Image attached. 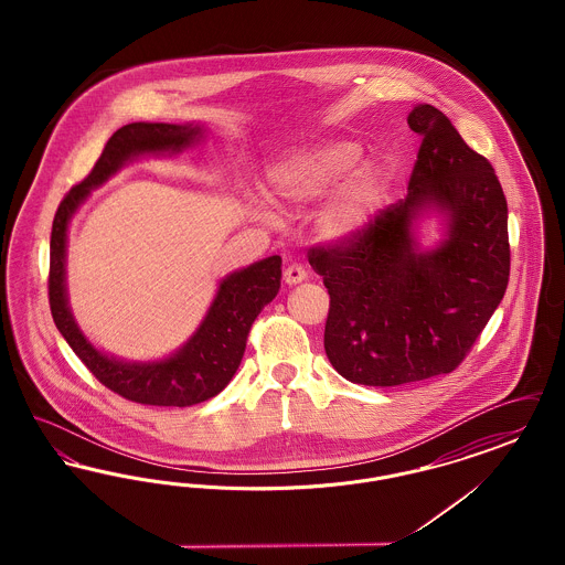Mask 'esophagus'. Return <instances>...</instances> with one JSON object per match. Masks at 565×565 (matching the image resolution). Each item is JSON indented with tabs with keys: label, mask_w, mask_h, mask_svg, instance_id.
<instances>
[{
	"label": "esophagus",
	"mask_w": 565,
	"mask_h": 565,
	"mask_svg": "<svg viewBox=\"0 0 565 565\" xmlns=\"http://www.w3.org/2000/svg\"><path fill=\"white\" fill-rule=\"evenodd\" d=\"M305 279H307V270L302 269L300 265H290V267H286V270H284V281L288 286H296V284L305 281Z\"/></svg>",
	"instance_id": "1"
}]
</instances>
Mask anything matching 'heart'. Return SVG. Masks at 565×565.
<instances>
[{
  "label": "heart",
  "mask_w": 565,
  "mask_h": 565,
  "mask_svg": "<svg viewBox=\"0 0 565 565\" xmlns=\"http://www.w3.org/2000/svg\"><path fill=\"white\" fill-rule=\"evenodd\" d=\"M362 159V148L348 139L290 150L273 162L267 184L273 199L288 212L316 207L328 194L318 215V231L328 242H343L366 231L381 212L392 171L387 164ZM256 217L275 222V214L263 201H252Z\"/></svg>",
  "instance_id": "b5f03b06"
}]
</instances>
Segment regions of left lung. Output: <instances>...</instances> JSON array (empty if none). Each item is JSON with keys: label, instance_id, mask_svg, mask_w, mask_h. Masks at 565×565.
I'll return each mask as SVG.
<instances>
[{"label": "left lung", "instance_id": "1", "mask_svg": "<svg viewBox=\"0 0 565 565\" xmlns=\"http://www.w3.org/2000/svg\"><path fill=\"white\" fill-rule=\"evenodd\" d=\"M422 135L408 192L360 235L309 249L330 309L323 350L351 383L394 387L456 371L511 275L509 207L489 161L440 109L406 118ZM436 209L446 239L422 250L414 222Z\"/></svg>", "mask_w": 565, "mask_h": 565}]
</instances>
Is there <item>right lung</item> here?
Segmentation results:
<instances>
[{
  "mask_svg": "<svg viewBox=\"0 0 565 565\" xmlns=\"http://www.w3.org/2000/svg\"><path fill=\"white\" fill-rule=\"evenodd\" d=\"M205 129L196 122H131L111 135L93 171L65 194L53 220L49 300L54 323L70 348L114 394L150 406H192L217 396L242 364L245 341L258 313L281 286V258L269 256L226 275L196 332L164 360L127 362L97 350L72 316L65 288V247L72 215L90 190L102 186L129 161L143 154H175L196 143Z\"/></svg>",
  "mask_w": 565,
  "mask_h": 565,
  "instance_id": "add662e5",
  "label": "right lung"
}]
</instances>
